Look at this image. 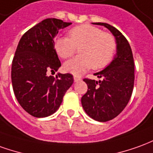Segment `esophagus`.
<instances>
[{
    "label": "esophagus",
    "mask_w": 153,
    "mask_h": 153,
    "mask_svg": "<svg viewBox=\"0 0 153 153\" xmlns=\"http://www.w3.org/2000/svg\"><path fill=\"white\" fill-rule=\"evenodd\" d=\"M80 80H81V78H80V77L76 76V75H74V81L75 83H76V82H79V81H80Z\"/></svg>",
    "instance_id": "1"
}]
</instances>
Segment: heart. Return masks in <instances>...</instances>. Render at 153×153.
Masks as SVG:
<instances>
[{
	"label": "heart",
	"instance_id": "1",
	"mask_svg": "<svg viewBox=\"0 0 153 153\" xmlns=\"http://www.w3.org/2000/svg\"><path fill=\"white\" fill-rule=\"evenodd\" d=\"M67 37H57L54 49L62 59L71 57L79 48L80 55L66 61L64 69L66 72L80 75L93 67L101 69L113 60L117 49L114 37L90 25H81L72 28Z\"/></svg>",
	"mask_w": 153,
	"mask_h": 153
}]
</instances>
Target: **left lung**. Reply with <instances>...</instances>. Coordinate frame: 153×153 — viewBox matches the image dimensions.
Returning <instances> with one entry per match:
<instances>
[{
    "label": "left lung",
    "instance_id": "8db88e82",
    "mask_svg": "<svg viewBox=\"0 0 153 153\" xmlns=\"http://www.w3.org/2000/svg\"><path fill=\"white\" fill-rule=\"evenodd\" d=\"M93 24L109 30L116 40L117 52L106 68L94 74L102 80L84 79L88 91L82 97L81 102L91 118L107 122L117 117L131 98L134 84V60L128 41L118 30L107 23Z\"/></svg>",
    "mask_w": 153,
    "mask_h": 153
}]
</instances>
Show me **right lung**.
<instances>
[{
  "instance_id": "add662e5",
  "label": "right lung",
  "mask_w": 153,
  "mask_h": 153,
  "mask_svg": "<svg viewBox=\"0 0 153 153\" xmlns=\"http://www.w3.org/2000/svg\"><path fill=\"white\" fill-rule=\"evenodd\" d=\"M72 24L55 18L45 19L25 33L19 41L11 66L15 96L23 108L36 117H48L60 106L74 83L70 74L48 76L61 66L54 49L59 30Z\"/></svg>"
}]
</instances>
